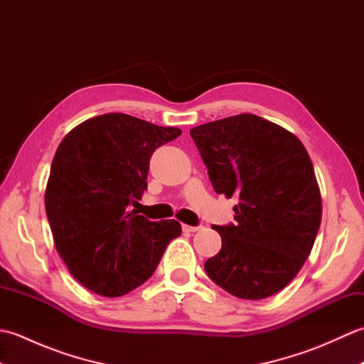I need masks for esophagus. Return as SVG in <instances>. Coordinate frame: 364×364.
<instances>
[{
  "label": "esophagus",
  "mask_w": 364,
  "mask_h": 364,
  "mask_svg": "<svg viewBox=\"0 0 364 364\" xmlns=\"http://www.w3.org/2000/svg\"><path fill=\"white\" fill-rule=\"evenodd\" d=\"M203 227L202 225H197V227H191V225H183L184 231H191V233H196V231H200Z\"/></svg>",
  "instance_id": "esophagus-1"
}]
</instances>
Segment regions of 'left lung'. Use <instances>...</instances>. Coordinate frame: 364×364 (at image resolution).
I'll return each mask as SVG.
<instances>
[{
    "label": "left lung",
    "mask_w": 364,
    "mask_h": 364,
    "mask_svg": "<svg viewBox=\"0 0 364 364\" xmlns=\"http://www.w3.org/2000/svg\"><path fill=\"white\" fill-rule=\"evenodd\" d=\"M214 191L236 196L235 223L213 225L222 249L205 262L231 296L266 299L282 291L310 257L322 218L321 191L304 144L255 114L191 129Z\"/></svg>",
    "instance_id": "1"
}]
</instances>
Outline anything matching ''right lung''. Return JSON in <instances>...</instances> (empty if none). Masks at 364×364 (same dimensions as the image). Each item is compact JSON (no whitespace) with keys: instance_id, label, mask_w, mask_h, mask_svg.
<instances>
[{"instance_id":"obj_1","label":"right lung","mask_w":364,"mask_h":364,"mask_svg":"<svg viewBox=\"0 0 364 364\" xmlns=\"http://www.w3.org/2000/svg\"><path fill=\"white\" fill-rule=\"evenodd\" d=\"M180 134L111 112L82 122L59 144L45 211L58 253L89 291L120 297L136 289L181 235L180 222H151L129 210L146 189L153 151Z\"/></svg>"}]
</instances>
